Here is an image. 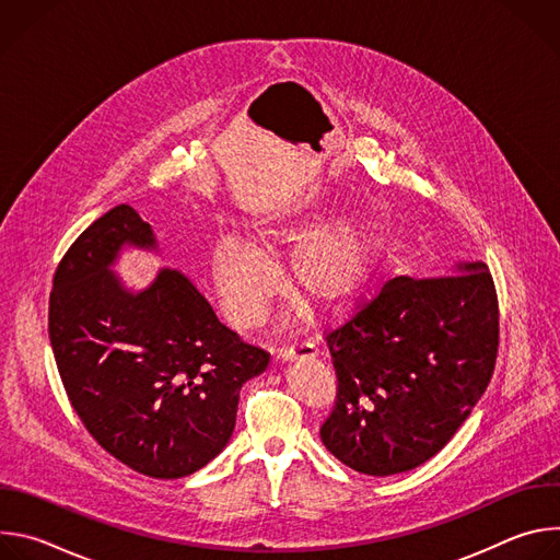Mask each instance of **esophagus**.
Here are the masks:
<instances>
[{
    "instance_id": "obj_1",
    "label": "esophagus",
    "mask_w": 560,
    "mask_h": 560,
    "mask_svg": "<svg viewBox=\"0 0 560 560\" xmlns=\"http://www.w3.org/2000/svg\"><path fill=\"white\" fill-rule=\"evenodd\" d=\"M316 357V348L314 343H290V346H283L279 350V359L281 361H296V359H314Z\"/></svg>"
}]
</instances>
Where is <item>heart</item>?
I'll list each match as a JSON object with an SVG mask.
<instances>
[{
  "mask_svg": "<svg viewBox=\"0 0 560 560\" xmlns=\"http://www.w3.org/2000/svg\"><path fill=\"white\" fill-rule=\"evenodd\" d=\"M335 201L303 195L257 212L248 225V242L221 236L210 253V272L230 324L255 328L277 290L268 255L288 248L294 238L324 219ZM381 250V223L359 210L310 230L288 255V283L296 296L316 310H332L350 301L370 281Z\"/></svg>",
  "mask_w": 560,
  "mask_h": 560,
  "instance_id": "b5f03b06",
  "label": "heart"
}]
</instances>
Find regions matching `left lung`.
I'll use <instances>...</instances> for the list:
<instances>
[{"label": "left lung", "mask_w": 560, "mask_h": 560, "mask_svg": "<svg viewBox=\"0 0 560 560\" xmlns=\"http://www.w3.org/2000/svg\"><path fill=\"white\" fill-rule=\"evenodd\" d=\"M458 275L396 277L328 335L339 387L322 441L343 465L389 476L419 467L483 396L499 350V301L483 261Z\"/></svg>", "instance_id": "8db88e82"}]
</instances>
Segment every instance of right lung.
Listing matches in <instances>:
<instances>
[{
    "label": "right lung",
    "instance_id": "1",
    "mask_svg": "<svg viewBox=\"0 0 560 560\" xmlns=\"http://www.w3.org/2000/svg\"><path fill=\"white\" fill-rule=\"evenodd\" d=\"M126 248L159 250L126 203L77 236L52 279L50 346L93 439L139 474L182 478L228 445L238 392L270 354L225 328L179 270L126 288L113 272Z\"/></svg>",
    "mask_w": 560,
    "mask_h": 560
}]
</instances>
